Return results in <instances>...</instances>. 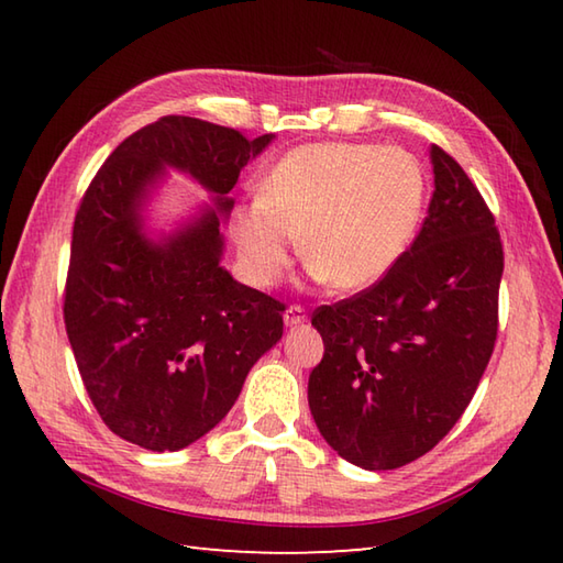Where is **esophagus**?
<instances>
[{
  "label": "esophagus",
  "instance_id": "esophagus-1",
  "mask_svg": "<svg viewBox=\"0 0 563 563\" xmlns=\"http://www.w3.org/2000/svg\"><path fill=\"white\" fill-rule=\"evenodd\" d=\"M307 321V312L300 307V305H290L288 309H285V327H302Z\"/></svg>",
  "mask_w": 563,
  "mask_h": 563
}]
</instances>
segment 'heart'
I'll list each match as a JSON object with an SVG mask.
<instances>
[{"label": "heart", "mask_w": 563, "mask_h": 563, "mask_svg": "<svg viewBox=\"0 0 563 563\" xmlns=\"http://www.w3.org/2000/svg\"><path fill=\"white\" fill-rule=\"evenodd\" d=\"M426 202V174L411 152L365 142L290 150L239 200L230 232L246 278L271 288L302 254L319 280L357 292L385 278L409 249Z\"/></svg>", "instance_id": "1"}]
</instances>
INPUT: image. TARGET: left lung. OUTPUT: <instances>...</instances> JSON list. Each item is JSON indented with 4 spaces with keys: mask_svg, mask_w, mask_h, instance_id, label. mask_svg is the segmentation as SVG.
<instances>
[{
    "mask_svg": "<svg viewBox=\"0 0 563 563\" xmlns=\"http://www.w3.org/2000/svg\"><path fill=\"white\" fill-rule=\"evenodd\" d=\"M428 218L373 288L319 307L324 357L309 409L343 460L369 472L423 457L470 406L494 353L504 246L462 166L430 147Z\"/></svg>",
    "mask_w": 563,
    "mask_h": 563,
    "instance_id": "obj_1",
    "label": "left lung"
}]
</instances>
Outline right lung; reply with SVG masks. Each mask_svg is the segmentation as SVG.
Listing matches in <instances>:
<instances>
[{
	"label": "right lung",
	"instance_id": "right-lung-1",
	"mask_svg": "<svg viewBox=\"0 0 563 563\" xmlns=\"http://www.w3.org/2000/svg\"><path fill=\"white\" fill-rule=\"evenodd\" d=\"M273 137L166 115L123 140L81 198L67 339L103 423L133 445L176 452L206 435L283 336L285 305L220 266L222 222L234 206L227 194ZM164 168L188 173L216 206L152 240L141 210Z\"/></svg>",
	"mask_w": 563,
	"mask_h": 563
}]
</instances>
